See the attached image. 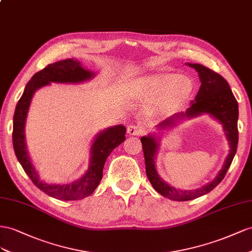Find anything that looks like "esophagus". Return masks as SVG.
<instances>
[{
    "mask_svg": "<svg viewBox=\"0 0 252 252\" xmlns=\"http://www.w3.org/2000/svg\"><path fill=\"white\" fill-rule=\"evenodd\" d=\"M127 133L130 135H140L142 133V130L137 126H127Z\"/></svg>",
    "mask_w": 252,
    "mask_h": 252,
    "instance_id": "34e87169",
    "label": "esophagus"
}]
</instances>
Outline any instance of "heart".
<instances>
[{
	"label": "heart",
	"mask_w": 252,
	"mask_h": 252,
	"mask_svg": "<svg viewBox=\"0 0 252 252\" xmlns=\"http://www.w3.org/2000/svg\"><path fill=\"white\" fill-rule=\"evenodd\" d=\"M192 82L185 76L173 73H160L141 79L135 88V94L140 100H153L150 111L168 113L174 110L188 98Z\"/></svg>",
	"instance_id": "b5f03b06"
}]
</instances>
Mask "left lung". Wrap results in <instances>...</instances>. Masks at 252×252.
<instances>
[{
    "label": "left lung",
    "mask_w": 252,
    "mask_h": 252,
    "mask_svg": "<svg viewBox=\"0 0 252 252\" xmlns=\"http://www.w3.org/2000/svg\"><path fill=\"white\" fill-rule=\"evenodd\" d=\"M187 64L192 68H195L198 73L199 80L202 84H200L197 95L194 101H191L190 107H188L185 113L182 112L174 114L173 116H171L158 125L157 127L159 130H167V128L175 126L179 120L191 119L205 113L209 114L222 125V128H224L225 135L229 141L230 150L226 157L224 166L219 172L218 176L211 183L196 190H182L174 188L173 186L164 182L157 173L155 158L158 147H159V138L154 135H148L141 137L140 140L142 143L143 155H145L146 161V173L151 185L162 196L173 200H178V202H186V200L197 198L212 191L225 177L236 153V148H238L239 142V104L232 94V91L230 89L228 82L220 74L215 73L214 70L202 65V64Z\"/></svg>",
    "instance_id": "left-lung-1"
}]
</instances>
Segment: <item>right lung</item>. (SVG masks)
I'll return each instance as SVG.
<instances>
[{
  "label": "right lung",
  "mask_w": 252,
  "mask_h": 252,
  "mask_svg": "<svg viewBox=\"0 0 252 252\" xmlns=\"http://www.w3.org/2000/svg\"><path fill=\"white\" fill-rule=\"evenodd\" d=\"M95 76L93 71L82 67V64L75 59L55 62L34 74L25 86L22 97L17 103L13 115L12 143L14 153L25 173L32 182L47 195L61 200L82 199L95 191L102 178V170L106 158L112 151L126 139L125 126H115L100 132L91 147L89 170L77 181L68 184H48L40 179L28 155L25 142V122L28 109L34 92L42 86L56 83H81Z\"/></svg>",
  "instance_id": "1"
}]
</instances>
